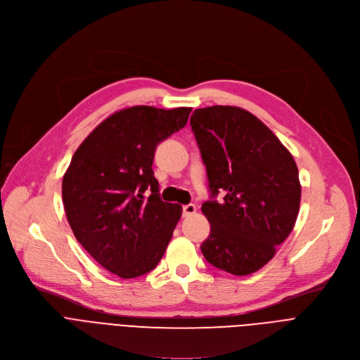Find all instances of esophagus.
<instances>
[{
  "label": "esophagus",
  "mask_w": 360,
  "mask_h": 360,
  "mask_svg": "<svg viewBox=\"0 0 360 360\" xmlns=\"http://www.w3.org/2000/svg\"><path fill=\"white\" fill-rule=\"evenodd\" d=\"M198 212V207L195 206V205H184L183 206V216L184 217H187V216H191V214H195Z\"/></svg>",
  "instance_id": "esophagus-1"
}]
</instances>
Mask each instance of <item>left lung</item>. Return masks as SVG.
<instances>
[{
  "instance_id": "obj_1",
  "label": "left lung",
  "mask_w": 360,
  "mask_h": 360,
  "mask_svg": "<svg viewBox=\"0 0 360 360\" xmlns=\"http://www.w3.org/2000/svg\"><path fill=\"white\" fill-rule=\"evenodd\" d=\"M206 165L210 198L202 212L210 235L202 243L213 266L248 275L268 264L291 233L301 184L291 153L255 115L238 106L196 109L190 118Z\"/></svg>"
}]
</instances>
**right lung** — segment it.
<instances>
[{"instance_id":"right-lung-1","label":"right lung","mask_w":360,"mask_h":360,"mask_svg":"<svg viewBox=\"0 0 360 360\" xmlns=\"http://www.w3.org/2000/svg\"><path fill=\"white\" fill-rule=\"evenodd\" d=\"M190 112L146 105L118 110L79 146L63 176L65 212L77 242L121 278L157 266L181 217L180 205L160 199L153 160L157 146L181 129Z\"/></svg>"}]
</instances>
